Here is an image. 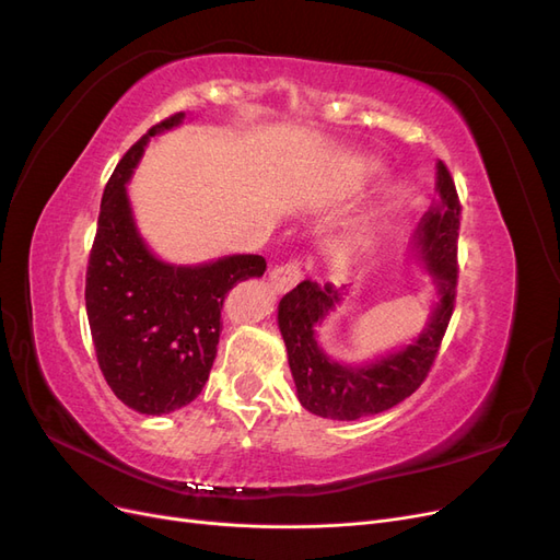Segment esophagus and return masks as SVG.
<instances>
[{"label": "esophagus", "instance_id": "1", "mask_svg": "<svg viewBox=\"0 0 560 560\" xmlns=\"http://www.w3.org/2000/svg\"><path fill=\"white\" fill-rule=\"evenodd\" d=\"M303 270H301V261L299 259H290L287 264L276 266L270 270V282H273L276 290L284 292V290H292V287L301 280Z\"/></svg>", "mask_w": 560, "mask_h": 560}]
</instances>
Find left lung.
Masks as SVG:
<instances>
[{
  "mask_svg": "<svg viewBox=\"0 0 560 560\" xmlns=\"http://www.w3.org/2000/svg\"><path fill=\"white\" fill-rule=\"evenodd\" d=\"M436 191L442 200L422 217L416 245L434 276L439 303L416 346L366 366L331 362L319 350L313 327L341 301V292L331 282L319 287L313 280H303L282 296L278 306L280 331L290 354L299 401L311 413L331 420L376 416L411 397L428 378L455 308L457 231L463 212L455 182L442 161L436 165Z\"/></svg>",
  "mask_w": 560,
  "mask_h": 560,
  "instance_id": "left-lung-1",
  "label": "left lung"
}]
</instances>
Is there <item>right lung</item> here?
I'll return each instance as SVG.
<instances>
[{
  "label": "right lung",
  "instance_id": "obj_1",
  "mask_svg": "<svg viewBox=\"0 0 560 560\" xmlns=\"http://www.w3.org/2000/svg\"><path fill=\"white\" fill-rule=\"evenodd\" d=\"M182 118L173 114L151 126L114 167L86 270V313L100 371L118 399L147 416L171 413L200 395L217 358L224 296L266 270L259 254L202 266L163 264L135 229L126 182L149 138Z\"/></svg>",
  "mask_w": 560,
  "mask_h": 560
}]
</instances>
